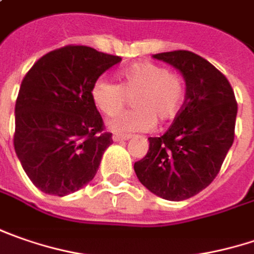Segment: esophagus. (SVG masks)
<instances>
[{"mask_svg":"<svg viewBox=\"0 0 254 254\" xmlns=\"http://www.w3.org/2000/svg\"><path fill=\"white\" fill-rule=\"evenodd\" d=\"M114 142H122V140H127V139H130V135H122V133H115L114 136Z\"/></svg>","mask_w":254,"mask_h":254,"instance_id":"1","label":"esophagus"}]
</instances>
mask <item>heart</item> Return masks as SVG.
Returning a JSON list of instances; mask_svg holds the SVG:
<instances>
[{
    "label": "heart",
    "instance_id": "heart-1",
    "mask_svg": "<svg viewBox=\"0 0 254 254\" xmlns=\"http://www.w3.org/2000/svg\"><path fill=\"white\" fill-rule=\"evenodd\" d=\"M121 82L99 78L92 86L95 105L108 116L119 115L133 96V111L109 121L114 132H146L155 119L169 122L179 114L185 99L182 78L156 62H139L119 73Z\"/></svg>",
    "mask_w": 254,
    "mask_h": 254
}]
</instances>
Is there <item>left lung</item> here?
<instances>
[{
  "mask_svg": "<svg viewBox=\"0 0 254 254\" xmlns=\"http://www.w3.org/2000/svg\"><path fill=\"white\" fill-rule=\"evenodd\" d=\"M181 72L185 102L160 138L133 169L139 182L166 200H185L213 182L235 140L237 102L227 78L190 51L153 55Z\"/></svg>",
  "mask_w": 254,
  "mask_h": 254,
  "instance_id": "1",
  "label": "left lung"
}]
</instances>
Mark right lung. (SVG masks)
Listing matches in <instances>:
<instances>
[{
  "mask_svg": "<svg viewBox=\"0 0 254 254\" xmlns=\"http://www.w3.org/2000/svg\"><path fill=\"white\" fill-rule=\"evenodd\" d=\"M122 58L66 45L41 57L15 104L14 148L38 189L65 196L89 183L112 143L92 98L96 79Z\"/></svg>",
  "mask_w": 254,
  "mask_h": 254,
  "instance_id": "right-lung-1",
  "label": "right lung"
}]
</instances>
